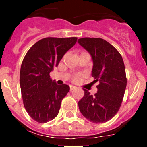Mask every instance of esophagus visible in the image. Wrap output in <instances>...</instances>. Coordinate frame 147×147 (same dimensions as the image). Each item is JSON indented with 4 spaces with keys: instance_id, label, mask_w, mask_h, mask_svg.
<instances>
[{
    "instance_id": "1",
    "label": "esophagus",
    "mask_w": 147,
    "mask_h": 147,
    "mask_svg": "<svg viewBox=\"0 0 147 147\" xmlns=\"http://www.w3.org/2000/svg\"><path fill=\"white\" fill-rule=\"evenodd\" d=\"M75 88H76V87L74 86V85H70V90H71V91L73 90L74 89H75Z\"/></svg>"
}]
</instances>
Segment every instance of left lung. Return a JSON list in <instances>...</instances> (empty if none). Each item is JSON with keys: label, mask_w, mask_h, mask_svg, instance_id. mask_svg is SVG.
I'll return each instance as SVG.
<instances>
[{"label": "left lung", "mask_w": 147, "mask_h": 147, "mask_svg": "<svg viewBox=\"0 0 147 147\" xmlns=\"http://www.w3.org/2000/svg\"><path fill=\"white\" fill-rule=\"evenodd\" d=\"M78 43L91 56V75L99 83L93 96L84 89L79 108L88 120L105 123L117 113L123 100L127 86L124 61L119 51L102 38L84 37L79 39Z\"/></svg>", "instance_id": "left-lung-1"}]
</instances>
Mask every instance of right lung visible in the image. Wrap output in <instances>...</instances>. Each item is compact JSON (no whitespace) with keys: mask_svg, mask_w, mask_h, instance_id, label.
Returning a JSON list of instances; mask_svg holds the SVG:
<instances>
[{"mask_svg":"<svg viewBox=\"0 0 147 147\" xmlns=\"http://www.w3.org/2000/svg\"><path fill=\"white\" fill-rule=\"evenodd\" d=\"M76 40L43 38L32 45L23 59L20 72L23 105L28 115L39 123H46L58 115L61 102L69 92L68 85H57L49 74Z\"/></svg>","mask_w":147,"mask_h":147,"instance_id":"add662e5","label":"right lung"}]
</instances>
